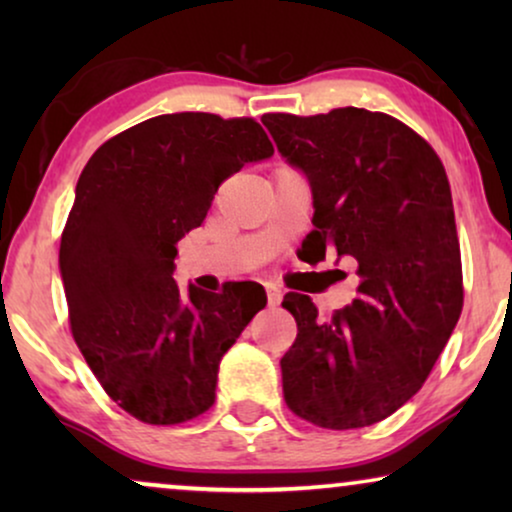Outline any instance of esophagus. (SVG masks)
Returning <instances> with one entry per match:
<instances>
[{
  "label": "esophagus",
  "instance_id": "1",
  "mask_svg": "<svg viewBox=\"0 0 512 512\" xmlns=\"http://www.w3.org/2000/svg\"><path fill=\"white\" fill-rule=\"evenodd\" d=\"M265 293H268V305H270V307H275V305L282 303V296H284V293L279 291L277 286H268V289H265Z\"/></svg>",
  "mask_w": 512,
  "mask_h": 512
}]
</instances>
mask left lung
<instances>
[{
    "label": "left lung",
    "instance_id": "1",
    "mask_svg": "<svg viewBox=\"0 0 512 512\" xmlns=\"http://www.w3.org/2000/svg\"><path fill=\"white\" fill-rule=\"evenodd\" d=\"M282 156L305 172L314 254L356 261L352 305L321 319L303 293L284 307L298 335L282 356L284 401L321 429H361L422 389L464 307L452 191L438 153L398 118L356 107L265 114Z\"/></svg>",
    "mask_w": 512,
    "mask_h": 512
}]
</instances>
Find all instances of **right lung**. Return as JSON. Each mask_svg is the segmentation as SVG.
<instances>
[{
	"label": "right lung",
	"instance_id": "obj_1",
	"mask_svg": "<svg viewBox=\"0 0 512 512\" xmlns=\"http://www.w3.org/2000/svg\"><path fill=\"white\" fill-rule=\"evenodd\" d=\"M275 149L254 118L165 114L118 132L76 184L60 242L69 326L111 401L172 426L212 408L221 356L265 307V291L174 282L177 242L219 186Z\"/></svg>",
	"mask_w": 512,
	"mask_h": 512
}]
</instances>
